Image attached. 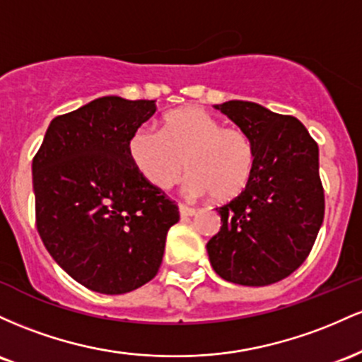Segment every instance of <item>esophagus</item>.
I'll use <instances>...</instances> for the list:
<instances>
[{
  "label": "esophagus",
  "instance_id": "obj_1",
  "mask_svg": "<svg viewBox=\"0 0 362 362\" xmlns=\"http://www.w3.org/2000/svg\"><path fill=\"white\" fill-rule=\"evenodd\" d=\"M197 214V210L193 206L185 205V203H180V215L181 217H192V215Z\"/></svg>",
  "mask_w": 362,
  "mask_h": 362
}]
</instances>
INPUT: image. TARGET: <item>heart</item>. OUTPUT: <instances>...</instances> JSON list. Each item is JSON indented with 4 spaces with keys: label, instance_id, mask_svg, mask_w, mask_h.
Wrapping results in <instances>:
<instances>
[{
    "label": "heart",
    "instance_id": "b5f03b06",
    "mask_svg": "<svg viewBox=\"0 0 362 362\" xmlns=\"http://www.w3.org/2000/svg\"><path fill=\"white\" fill-rule=\"evenodd\" d=\"M128 152L138 173L156 188H173L188 169L186 193H210L214 202L239 197L255 170V147L247 133L224 127L197 105L165 115L160 133L136 129L129 136Z\"/></svg>",
    "mask_w": 362,
    "mask_h": 362
}]
</instances>
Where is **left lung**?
Listing matches in <instances>:
<instances>
[{
  "label": "left lung",
  "mask_w": 362,
  "mask_h": 362,
  "mask_svg": "<svg viewBox=\"0 0 362 362\" xmlns=\"http://www.w3.org/2000/svg\"><path fill=\"white\" fill-rule=\"evenodd\" d=\"M247 133L255 170L239 197L217 206L222 227L206 243L215 274L239 286H270L310 255L325 215L318 145L294 116L247 100L214 105Z\"/></svg>",
  "instance_id": "left-lung-1"
}]
</instances>
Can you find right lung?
<instances>
[{
  "mask_svg": "<svg viewBox=\"0 0 362 362\" xmlns=\"http://www.w3.org/2000/svg\"><path fill=\"white\" fill-rule=\"evenodd\" d=\"M156 100L105 95L51 121L32 160L35 224L54 262L87 289L124 294L152 280L176 203L138 173L129 136Z\"/></svg>",
  "mask_w": 362,
  "mask_h": 362,
  "instance_id": "add662e5",
  "label": "right lung"
}]
</instances>
